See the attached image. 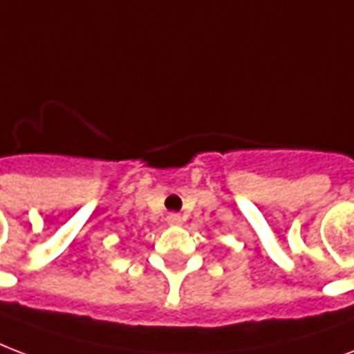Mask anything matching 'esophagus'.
<instances>
[{
  "label": "esophagus",
  "mask_w": 354,
  "mask_h": 354,
  "mask_svg": "<svg viewBox=\"0 0 354 354\" xmlns=\"http://www.w3.org/2000/svg\"><path fill=\"white\" fill-rule=\"evenodd\" d=\"M167 222H169V224H180V214H177V212H169V214H167Z\"/></svg>",
  "instance_id": "1"
}]
</instances>
